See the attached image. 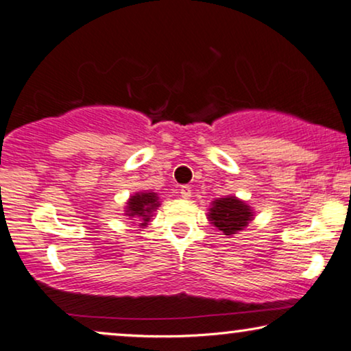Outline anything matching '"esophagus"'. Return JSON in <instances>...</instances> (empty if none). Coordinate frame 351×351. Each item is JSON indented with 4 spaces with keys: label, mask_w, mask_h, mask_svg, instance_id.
Here are the masks:
<instances>
[{
    "label": "esophagus",
    "mask_w": 351,
    "mask_h": 351,
    "mask_svg": "<svg viewBox=\"0 0 351 351\" xmlns=\"http://www.w3.org/2000/svg\"><path fill=\"white\" fill-rule=\"evenodd\" d=\"M179 193H180L182 198L189 199L190 196H191V186H189V185H182L180 189H179Z\"/></svg>",
    "instance_id": "esophagus-1"
}]
</instances>
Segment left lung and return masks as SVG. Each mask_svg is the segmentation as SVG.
I'll return each mask as SVG.
<instances>
[{"instance_id":"1","label":"left lung","mask_w":351,"mask_h":351,"mask_svg":"<svg viewBox=\"0 0 351 351\" xmlns=\"http://www.w3.org/2000/svg\"><path fill=\"white\" fill-rule=\"evenodd\" d=\"M208 219L223 234H234L247 227V223L254 219V213L251 206L238 199L237 196H225L213 201Z\"/></svg>"}]
</instances>
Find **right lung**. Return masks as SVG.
I'll return each instance as SVG.
<instances>
[{
  "instance_id": "add662e5",
  "label": "right lung",
  "mask_w": 351,
  "mask_h": 351,
  "mask_svg": "<svg viewBox=\"0 0 351 351\" xmlns=\"http://www.w3.org/2000/svg\"><path fill=\"white\" fill-rule=\"evenodd\" d=\"M126 204V215L141 219L142 227H147L153 210L160 206V201H158V195L153 191H143V193L132 195Z\"/></svg>"
}]
</instances>
